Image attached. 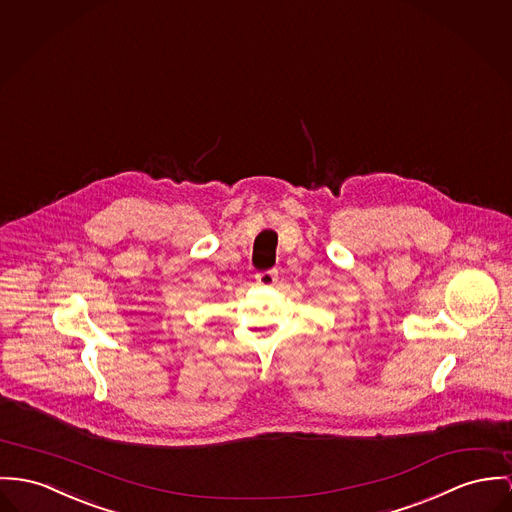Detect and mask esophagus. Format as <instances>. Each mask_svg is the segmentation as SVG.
Returning <instances> with one entry per match:
<instances>
[{
    "label": "esophagus",
    "mask_w": 512,
    "mask_h": 512,
    "mask_svg": "<svg viewBox=\"0 0 512 512\" xmlns=\"http://www.w3.org/2000/svg\"><path fill=\"white\" fill-rule=\"evenodd\" d=\"M257 284H263V286H273L276 280H278V271L271 269V271H261L255 275Z\"/></svg>",
    "instance_id": "1"
}]
</instances>
